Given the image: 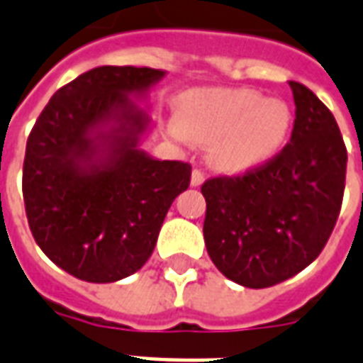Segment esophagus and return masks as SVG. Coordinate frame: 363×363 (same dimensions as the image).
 <instances>
[{
    "label": "esophagus",
    "mask_w": 363,
    "mask_h": 363,
    "mask_svg": "<svg viewBox=\"0 0 363 363\" xmlns=\"http://www.w3.org/2000/svg\"><path fill=\"white\" fill-rule=\"evenodd\" d=\"M205 181V173L201 169H194L192 171V179H190V184H192L194 188L196 186H201Z\"/></svg>",
    "instance_id": "esophagus-1"
}]
</instances>
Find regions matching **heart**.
<instances>
[{
	"mask_svg": "<svg viewBox=\"0 0 363 363\" xmlns=\"http://www.w3.org/2000/svg\"><path fill=\"white\" fill-rule=\"evenodd\" d=\"M286 101L250 88H198L182 94L167 121L175 141L207 145V160L222 173H245L281 152L292 131Z\"/></svg>",
	"mask_w": 363,
	"mask_h": 363,
	"instance_id": "obj_1",
	"label": "heart"
}]
</instances>
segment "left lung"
Instances as JSON below:
<instances>
[{
	"mask_svg": "<svg viewBox=\"0 0 363 363\" xmlns=\"http://www.w3.org/2000/svg\"><path fill=\"white\" fill-rule=\"evenodd\" d=\"M296 121L290 143L242 177L201 186L205 247L230 281L267 288L313 264L343 203L347 148L326 105L290 81Z\"/></svg>",
	"mask_w": 363,
	"mask_h": 363,
	"instance_id": "1",
	"label": "left lung"
}]
</instances>
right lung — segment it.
Returning <instances> with one entry per match:
<instances>
[{
    "instance_id": "1",
    "label": "right lung",
    "mask_w": 363,
    "mask_h": 363,
    "mask_svg": "<svg viewBox=\"0 0 363 363\" xmlns=\"http://www.w3.org/2000/svg\"><path fill=\"white\" fill-rule=\"evenodd\" d=\"M165 71L101 65L54 94L26 145L22 194L33 239L86 282H115L150 258L192 167L141 150L150 116L135 99Z\"/></svg>"
}]
</instances>
